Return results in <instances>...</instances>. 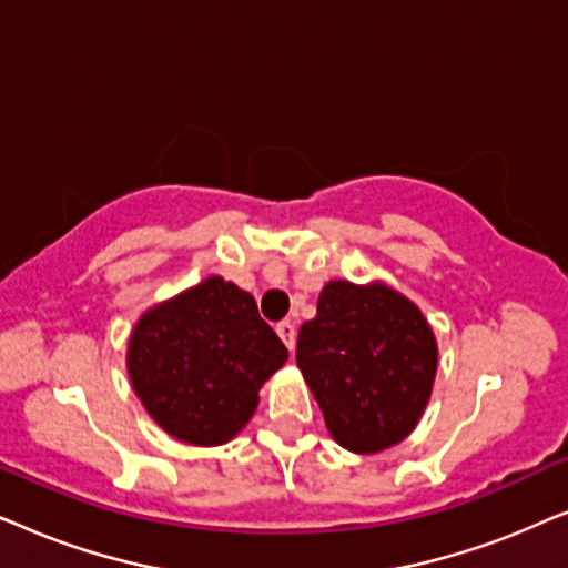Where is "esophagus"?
<instances>
[{
  "label": "esophagus",
  "instance_id": "esophagus-1",
  "mask_svg": "<svg viewBox=\"0 0 568 568\" xmlns=\"http://www.w3.org/2000/svg\"><path fill=\"white\" fill-rule=\"evenodd\" d=\"M276 333H278V338L284 341V346L290 348H294V341H297V331H294V323H290V321H282V323H276Z\"/></svg>",
  "mask_w": 568,
  "mask_h": 568
}]
</instances>
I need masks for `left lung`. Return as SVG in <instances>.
Here are the masks:
<instances>
[{"instance_id":"obj_1","label":"left lung","mask_w":568,"mask_h":568,"mask_svg":"<svg viewBox=\"0 0 568 568\" xmlns=\"http://www.w3.org/2000/svg\"><path fill=\"white\" fill-rule=\"evenodd\" d=\"M297 367L331 437L372 455L416 429L437 375V338L414 302L383 282H328L300 328Z\"/></svg>"}]
</instances>
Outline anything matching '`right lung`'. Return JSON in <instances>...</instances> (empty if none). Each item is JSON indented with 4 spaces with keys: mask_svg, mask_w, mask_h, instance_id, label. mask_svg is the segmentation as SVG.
<instances>
[{
    "mask_svg": "<svg viewBox=\"0 0 568 568\" xmlns=\"http://www.w3.org/2000/svg\"><path fill=\"white\" fill-rule=\"evenodd\" d=\"M286 356L251 294L209 276L139 317L126 367L146 414L170 437L214 447L251 422L261 385Z\"/></svg>",
    "mask_w": 568,
    "mask_h": 568,
    "instance_id": "1",
    "label": "right lung"
}]
</instances>
